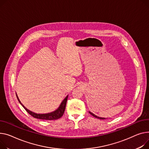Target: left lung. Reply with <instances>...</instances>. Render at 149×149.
<instances>
[{"label": "left lung", "instance_id": "1", "mask_svg": "<svg viewBox=\"0 0 149 149\" xmlns=\"http://www.w3.org/2000/svg\"><path fill=\"white\" fill-rule=\"evenodd\" d=\"M89 113H90L92 116H93V117H96V118H99V119H105V118H104V117H98V116H96L95 114H93L92 113H91V112H90L89 111Z\"/></svg>", "mask_w": 149, "mask_h": 149}]
</instances>
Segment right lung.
<instances>
[{
    "mask_svg": "<svg viewBox=\"0 0 149 149\" xmlns=\"http://www.w3.org/2000/svg\"><path fill=\"white\" fill-rule=\"evenodd\" d=\"M17 97L18 99V100L19 102L20 103V104L24 107V108L26 110V111L32 116H33L34 118H38V119H42V120H57L58 118H61L64 114L65 110V108H66V104L67 102V100L68 97V95L64 99L63 101L62 102L61 104L59 106V107L57 109V110L53 112L49 113H47V114H36L35 113L31 111H30L21 103L20 101L19 100V99L17 95Z\"/></svg>",
    "mask_w": 149,
    "mask_h": 149,
    "instance_id": "obj_1",
    "label": "right lung"
}]
</instances>
